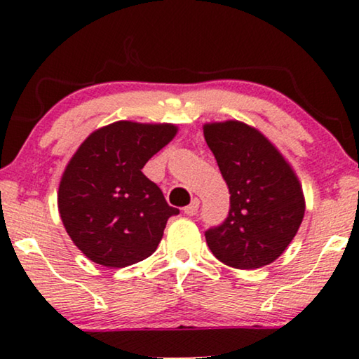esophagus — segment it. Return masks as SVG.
<instances>
[{
    "label": "esophagus",
    "mask_w": 359,
    "mask_h": 359,
    "mask_svg": "<svg viewBox=\"0 0 359 359\" xmlns=\"http://www.w3.org/2000/svg\"><path fill=\"white\" fill-rule=\"evenodd\" d=\"M198 209H199V201L193 199V201H191V204L186 205V208H184V214L186 215H194L196 212H198Z\"/></svg>",
    "instance_id": "obj_1"
}]
</instances>
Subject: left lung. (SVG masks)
Instances as JSON below:
<instances>
[{
    "instance_id": "left-lung-1",
    "label": "left lung",
    "mask_w": 359,
    "mask_h": 359,
    "mask_svg": "<svg viewBox=\"0 0 359 359\" xmlns=\"http://www.w3.org/2000/svg\"><path fill=\"white\" fill-rule=\"evenodd\" d=\"M203 129L230 193L229 217L205 232V242L227 266H266L281 257L301 227L306 212L301 181L255 127L232 119L205 122Z\"/></svg>"
}]
</instances>
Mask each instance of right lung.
<instances>
[{"instance_id": "add662e5", "label": "right lung", "mask_w": 359, "mask_h": 359, "mask_svg": "<svg viewBox=\"0 0 359 359\" xmlns=\"http://www.w3.org/2000/svg\"><path fill=\"white\" fill-rule=\"evenodd\" d=\"M176 132L168 122H112L91 132L67 163L58 212L72 242L93 263L124 268L149 258L166 220L180 214L142 173Z\"/></svg>"}]
</instances>
